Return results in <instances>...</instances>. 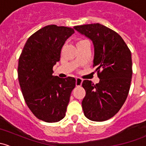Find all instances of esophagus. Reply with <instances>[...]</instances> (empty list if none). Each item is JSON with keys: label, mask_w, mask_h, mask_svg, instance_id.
Segmentation results:
<instances>
[{"label": "esophagus", "mask_w": 146, "mask_h": 146, "mask_svg": "<svg viewBox=\"0 0 146 146\" xmlns=\"http://www.w3.org/2000/svg\"><path fill=\"white\" fill-rule=\"evenodd\" d=\"M76 86H80L82 85V80L80 78H77L76 79Z\"/></svg>", "instance_id": "obj_1"}]
</instances>
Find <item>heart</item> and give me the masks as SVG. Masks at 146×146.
I'll use <instances>...</instances> for the list:
<instances>
[{"label": "heart", "mask_w": 146, "mask_h": 146, "mask_svg": "<svg viewBox=\"0 0 146 146\" xmlns=\"http://www.w3.org/2000/svg\"><path fill=\"white\" fill-rule=\"evenodd\" d=\"M87 42V41H85V40H80V41H78V44H80V43H82V42Z\"/></svg>", "instance_id": "heart-1"}]
</instances>
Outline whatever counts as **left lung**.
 <instances>
[{
	"label": "left lung",
	"mask_w": 146,
	"mask_h": 146,
	"mask_svg": "<svg viewBox=\"0 0 146 146\" xmlns=\"http://www.w3.org/2000/svg\"><path fill=\"white\" fill-rule=\"evenodd\" d=\"M74 29L92 41L93 67L100 82L83 80L84 114L90 120L103 121L114 117L127 98L132 78L131 51L121 36L102 25H84Z\"/></svg>",
	"instance_id": "1"
}]
</instances>
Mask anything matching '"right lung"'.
<instances>
[{
  "mask_svg": "<svg viewBox=\"0 0 146 146\" xmlns=\"http://www.w3.org/2000/svg\"><path fill=\"white\" fill-rule=\"evenodd\" d=\"M73 28L51 25L28 38L19 58L17 75L22 93L34 115L52 123L64 118L70 94L76 86L72 77L53 76L65 42Z\"/></svg>",
  "mask_w": 146,
  "mask_h": 146,
  "instance_id": "1",
  "label": "right lung"
}]
</instances>
